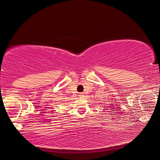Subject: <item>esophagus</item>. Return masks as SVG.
Segmentation results:
<instances>
[{
    "mask_svg": "<svg viewBox=\"0 0 160 160\" xmlns=\"http://www.w3.org/2000/svg\"><path fill=\"white\" fill-rule=\"evenodd\" d=\"M79 97H83V94H79Z\"/></svg>",
    "mask_w": 160,
    "mask_h": 160,
    "instance_id": "esophagus-1",
    "label": "esophagus"
}]
</instances>
